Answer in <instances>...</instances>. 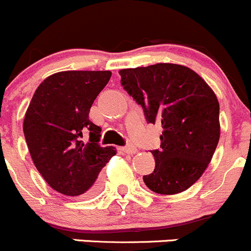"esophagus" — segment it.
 I'll return each instance as SVG.
<instances>
[{
    "label": "esophagus",
    "instance_id": "34e87169",
    "mask_svg": "<svg viewBox=\"0 0 251 251\" xmlns=\"http://www.w3.org/2000/svg\"><path fill=\"white\" fill-rule=\"evenodd\" d=\"M121 150L123 151V152L126 153H130V155H133V153H135L136 151V148L134 145H131V144H128V145L123 146V148H121Z\"/></svg>",
    "mask_w": 251,
    "mask_h": 251
}]
</instances>
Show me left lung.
<instances>
[{
    "label": "left lung",
    "instance_id": "left-lung-1",
    "mask_svg": "<svg viewBox=\"0 0 251 251\" xmlns=\"http://www.w3.org/2000/svg\"><path fill=\"white\" fill-rule=\"evenodd\" d=\"M121 85L143 107L146 122L162 126L155 170L146 187L172 195L205 172L220 140V105L204 79L179 64L157 63L120 71Z\"/></svg>",
    "mask_w": 251,
    "mask_h": 251
}]
</instances>
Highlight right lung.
<instances>
[{"label": "right lung", "instance_id": "add662e5", "mask_svg": "<svg viewBox=\"0 0 251 251\" xmlns=\"http://www.w3.org/2000/svg\"><path fill=\"white\" fill-rule=\"evenodd\" d=\"M110 71L52 74L36 89L23 131L33 162L47 184L67 197L88 198L101 187L100 172L113 146L100 145L101 128L89 112L111 78Z\"/></svg>", "mask_w": 251, "mask_h": 251}]
</instances>
